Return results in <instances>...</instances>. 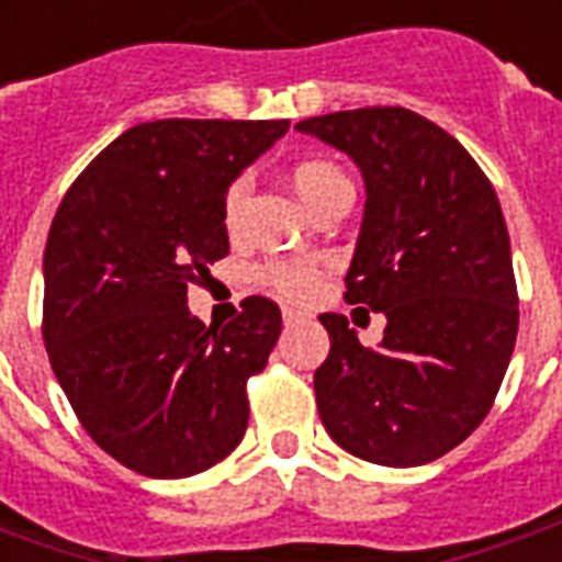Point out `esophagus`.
Instances as JSON below:
<instances>
[{"instance_id":"esophagus-1","label":"esophagus","mask_w":562,"mask_h":562,"mask_svg":"<svg viewBox=\"0 0 562 562\" xmlns=\"http://www.w3.org/2000/svg\"><path fill=\"white\" fill-rule=\"evenodd\" d=\"M301 318H304V313H301V310L282 306V322H285V325H294V322H301Z\"/></svg>"}]
</instances>
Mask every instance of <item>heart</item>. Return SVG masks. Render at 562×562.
<instances>
[{
    "label": "heart",
    "instance_id": "heart-1",
    "mask_svg": "<svg viewBox=\"0 0 562 562\" xmlns=\"http://www.w3.org/2000/svg\"><path fill=\"white\" fill-rule=\"evenodd\" d=\"M292 189L297 198L304 201L306 207L316 213L330 195H337L340 189H352L349 177L342 173L340 165H334L330 159H301L294 161L289 171ZM246 195H249V180L237 177L228 189H225V201H222V222L225 228L234 232L240 225L244 216ZM261 280L268 282L270 292H277L280 297L289 301H306L318 292L322 285V270L310 261H268L261 268Z\"/></svg>",
    "mask_w": 562,
    "mask_h": 562
}]
</instances>
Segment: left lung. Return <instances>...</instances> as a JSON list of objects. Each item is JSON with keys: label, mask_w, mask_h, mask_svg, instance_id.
<instances>
[{"label": "left lung", "mask_w": 562, "mask_h": 562, "mask_svg": "<svg viewBox=\"0 0 562 562\" xmlns=\"http://www.w3.org/2000/svg\"><path fill=\"white\" fill-rule=\"evenodd\" d=\"M294 128L361 168L367 204L346 301L389 318L367 349L346 316H318L330 337L313 379L322 424L355 458L430 463L491 413L518 337L494 186L446 128L406 108L337 111Z\"/></svg>", "instance_id": "1"}]
</instances>
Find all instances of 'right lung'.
<instances>
[{
  "mask_svg": "<svg viewBox=\"0 0 562 562\" xmlns=\"http://www.w3.org/2000/svg\"><path fill=\"white\" fill-rule=\"evenodd\" d=\"M289 120H156L83 168L44 246V346L71 409L128 470L186 479L228 458L249 422L246 379L280 340L252 294L213 328L186 289L228 256L225 189Z\"/></svg>",
  "mask_w": 562,
  "mask_h": 562,
  "instance_id": "obj_1",
  "label": "right lung"
}]
</instances>
